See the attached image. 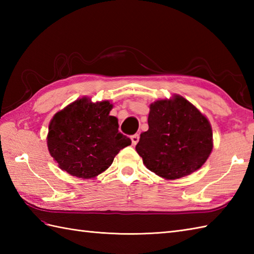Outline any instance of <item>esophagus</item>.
I'll return each mask as SVG.
<instances>
[{"label": "esophagus", "instance_id": "34e87169", "mask_svg": "<svg viewBox=\"0 0 254 254\" xmlns=\"http://www.w3.org/2000/svg\"><path fill=\"white\" fill-rule=\"evenodd\" d=\"M131 139H132V145H134V146H135V145L138 143L139 135H138V134H134V135L131 136Z\"/></svg>", "mask_w": 254, "mask_h": 254}]
</instances>
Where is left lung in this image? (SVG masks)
Instances as JSON below:
<instances>
[{"label": "left lung", "mask_w": 254, "mask_h": 254, "mask_svg": "<svg viewBox=\"0 0 254 254\" xmlns=\"http://www.w3.org/2000/svg\"><path fill=\"white\" fill-rule=\"evenodd\" d=\"M136 152L146 168L167 180L191 175L213 149L207 118L182 96L149 106L148 130L141 134Z\"/></svg>", "instance_id": "1"}]
</instances>
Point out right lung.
I'll use <instances>...</instances> for the list:
<instances>
[{
    "label": "right lung",
    "mask_w": 254,
    "mask_h": 254,
    "mask_svg": "<svg viewBox=\"0 0 254 254\" xmlns=\"http://www.w3.org/2000/svg\"><path fill=\"white\" fill-rule=\"evenodd\" d=\"M110 101L80 98L57 112L49 124L47 144L59 168L89 179L111 166L116 155L131 145L119 132L118 119L109 113Z\"/></svg>",
    "instance_id": "add662e5"
}]
</instances>
